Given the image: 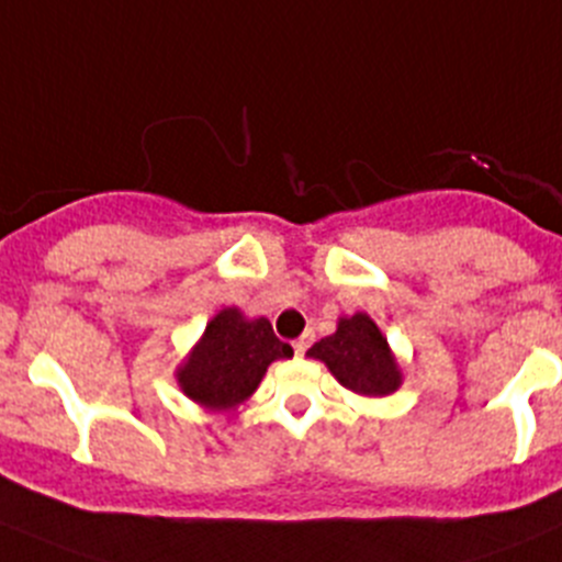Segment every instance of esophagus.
<instances>
[{
  "instance_id": "1",
  "label": "esophagus",
  "mask_w": 562,
  "mask_h": 562,
  "mask_svg": "<svg viewBox=\"0 0 562 562\" xmlns=\"http://www.w3.org/2000/svg\"><path fill=\"white\" fill-rule=\"evenodd\" d=\"M310 342H313V331H304V335L299 337V340H293V351H296L299 357H304V351H307V348H310Z\"/></svg>"
}]
</instances>
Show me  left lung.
Segmentation results:
<instances>
[{"mask_svg":"<svg viewBox=\"0 0 562 562\" xmlns=\"http://www.w3.org/2000/svg\"><path fill=\"white\" fill-rule=\"evenodd\" d=\"M310 357L321 359L346 390L381 397L401 386V368L373 318L364 313L337 321V331L321 337Z\"/></svg>","mask_w":562,"mask_h":562,"instance_id":"left-lung-1","label":"left lung"}]
</instances>
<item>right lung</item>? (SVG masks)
<instances>
[{"mask_svg":"<svg viewBox=\"0 0 562 562\" xmlns=\"http://www.w3.org/2000/svg\"><path fill=\"white\" fill-rule=\"evenodd\" d=\"M285 357H293V348L274 335L269 321L225 307L209 321L200 342L178 368V384L200 406L236 408L258 390L266 368Z\"/></svg>","mask_w":562,"mask_h":562,"instance_id":"right-lung-1","label":"right lung"}]
</instances>
